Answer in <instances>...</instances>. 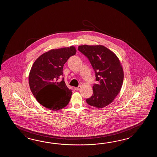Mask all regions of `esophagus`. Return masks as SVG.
Listing matches in <instances>:
<instances>
[{
    "mask_svg": "<svg viewBox=\"0 0 157 157\" xmlns=\"http://www.w3.org/2000/svg\"><path fill=\"white\" fill-rule=\"evenodd\" d=\"M81 87V86H78V87H75L74 89H75V90H76V91H78V90H80Z\"/></svg>",
    "mask_w": 157,
    "mask_h": 157,
    "instance_id": "1",
    "label": "esophagus"
}]
</instances>
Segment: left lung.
<instances>
[{"mask_svg":"<svg viewBox=\"0 0 157 157\" xmlns=\"http://www.w3.org/2000/svg\"><path fill=\"white\" fill-rule=\"evenodd\" d=\"M78 50L89 59L98 82L94 84L93 94L87 99V103L97 108L106 107L113 102L122 86L124 74L120 61L103 45H83Z\"/></svg>","mask_w":157,"mask_h":157,"instance_id":"8db88e82","label":"left lung"}]
</instances>
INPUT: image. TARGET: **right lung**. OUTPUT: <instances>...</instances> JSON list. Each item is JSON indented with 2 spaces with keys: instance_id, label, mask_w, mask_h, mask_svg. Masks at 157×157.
Segmentation results:
<instances>
[{
  "instance_id": "right-lung-1",
  "label": "right lung",
  "mask_w": 157,
  "mask_h": 157,
  "mask_svg": "<svg viewBox=\"0 0 157 157\" xmlns=\"http://www.w3.org/2000/svg\"><path fill=\"white\" fill-rule=\"evenodd\" d=\"M74 46L52 49L41 55L30 70L29 82L30 89L37 101L52 110L66 107L72 92L67 87L63 78V67L70 57L75 55Z\"/></svg>"
}]
</instances>
